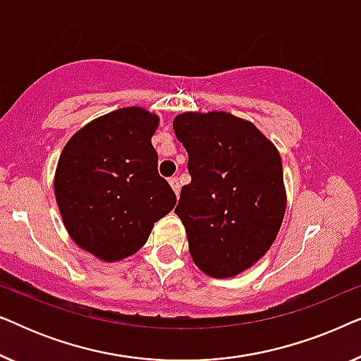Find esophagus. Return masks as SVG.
<instances>
[{
  "mask_svg": "<svg viewBox=\"0 0 361 361\" xmlns=\"http://www.w3.org/2000/svg\"><path fill=\"white\" fill-rule=\"evenodd\" d=\"M169 184L172 187V190L176 192V195H179V192H180V182H179V179H177V177H171Z\"/></svg>",
  "mask_w": 361,
  "mask_h": 361,
  "instance_id": "34e87169",
  "label": "esophagus"
}]
</instances>
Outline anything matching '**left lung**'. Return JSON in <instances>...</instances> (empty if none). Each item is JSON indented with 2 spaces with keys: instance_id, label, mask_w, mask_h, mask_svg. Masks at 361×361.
<instances>
[{
  "instance_id": "obj_1",
  "label": "left lung",
  "mask_w": 361,
  "mask_h": 361,
  "mask_svg": "<svg viewBox=\"0 0 361 361\" xmlns=\"http://www.w3.org/2000/svg\"><path fill=\"white\" fill-rule=\"evenodd\" d=\"M172 126L189 154L192 180L174 212L192 259L212 278H233L271 248L283 224L279 152L253 123L225 111L180 113Z\"/></svg>"
}]
</instances>
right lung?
Instances as JSON below:
<instances>
[{"label":"right lung","mask_w":361,"mask_h":361,"mask_svg":"<svg viewBox=\"0 0 361 361\" xmlns=\"http://www.w3.org/2000/svg\"><path fill=\"white\" fill-rule=\"evenodd\" d=\"M159 116L128 106L88 123L59 157L54 192L71 238L98 259L135 255L176 194L157 172Z\"/></svg>","instance_id":"right-lung-1"}]
</instances>
